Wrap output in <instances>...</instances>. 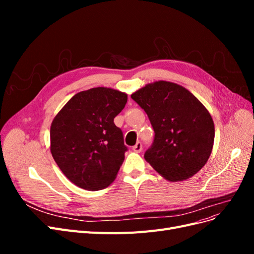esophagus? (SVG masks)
<instances>
[{"mask_svg":"<svg viewBox=\"0 0 254 254\" xmlns=\"http://www.w3.org/2000/svg\"><path fill=\"white\" fill-rule=\"evenodd\" d=\"M132 150L134 152H141L142 151V143L141 142H137L132 147Z\"/></svg>","mask_w":254,"mask_h":254,"instance_id":"34e87169","label":"esophagus"}]
</instances>
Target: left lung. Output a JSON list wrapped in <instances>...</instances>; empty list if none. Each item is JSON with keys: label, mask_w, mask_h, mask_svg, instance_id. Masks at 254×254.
<instances>
[{"label": "left lung", "mask_w": 254, "mask_h": 254, "mask_svg": "<svg viewBox=\"0 0 254 254\" xmlns=\"http://www.w3.org/2000/svg\"><path fill=\"white\" fill-rule=\"evenodd\" d=\"M131 98L147 113L155 131L144 158L168 181H183L205 165L213 149L215 127L210 112L178 83L158 80Z\"/></svg>", "instance_id": "left-lung-1"}]
</instances>
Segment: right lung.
Wrapping results in <instances>:
<instances>
[{"mask_svg": "<svg viewBox=\"0 0 254 254\" xmlns=\"http://www.w3.org/2000/svg\"><path fill=\"white\" fill-rule=\"evenodd\" d=\"M126 103L124 92L92 88L75 94L54 118L52 156L75 186L97 190L117 178L127 147L113 120Z\"/></svg>", "mask_w": 254, "mask_h": 254, "instance_id": "obj_1", "label": "right lung"}]
</instances>
